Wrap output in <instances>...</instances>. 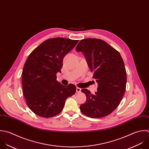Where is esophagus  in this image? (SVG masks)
<instances>
[{
  "mask_svg": "<svg viewBox=\"0 0 149 149\" xmlns=\"http://www.w3.org/2000/svg\"><path fill=\"white\" fill-rule=\"evenodd\" d=\"M76 92H77V93H80V92H81V89L79 88H78V87H77V89H76Z\"/></svg>",
  "mask_w": 149,
  "mask_h": 149,
  "instance_id": "obj_1",
  "label": "esophagus"
}]
</instances>
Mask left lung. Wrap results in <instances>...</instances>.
<instances>
[{
  "label": "left lung",
  "mask_w": 149,
  "mask_h": 149,
  "mask_svg": "<svg viewBox=\"0 0 149 149\" xmlns=\"http://www.w3.org/2000/svg\"><path fill=\"white\" fill-rule=\"evenodd\" d=\"M76 50L84 53L93 78L98 83L95 95L87 89L81 90L86 102L80 110L89 117H106L118 106L125 91L127 72L122 57L107 42L96 38L81 40Z\"/></svg>",
  "instance_id": "1"
}]
</instances>
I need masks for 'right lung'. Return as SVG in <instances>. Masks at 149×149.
Returning <instances> with one entry per match:
<instances>
[{"instance_id":"obj_1","label":"right lung","mask_w":149,"mask_h":149,"mask_svg":"<svg viewBox=\"0 0 149 149\" xmlns=\"http://www.w3.org/2000/svg\"><path fill=\"white\" fill-rule=\"evenodd\" d=\"M64 38L46 40L29 55L22 72L26 103L35 114L49 118L58 114L66 99L75 94L76 86L61 85L56 74L61 72L64 56L78 42Z\"/></svg>"}]
</instances>
